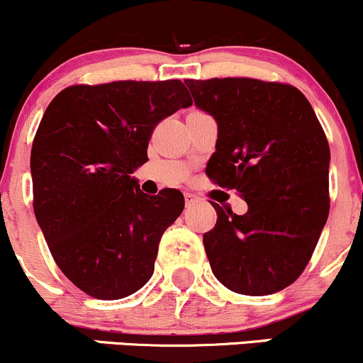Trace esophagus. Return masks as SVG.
<instances>
[{
	"mask_svg": "<svg viewBox=\"0 0 363 363\" xmlns=\"http://www.w3.org/2000/svg\"><path fill=\"white\" fill-rule=\"evenodd\" d=\"M197 201V196L196 194H190V192H186L185 194V202H186V206H190V204H194V202Z\"/></svg>",
	"mask_w": 363,
	"mask_h": 363,
	"instance_id": "1",
	"label": "esophagus"
}]
</instances>
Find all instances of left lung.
Masks as SVG:
<instances>
[{
	"mask_svg": "<svg viewBox=\"0 0 363 363\" xmlns=\"http://www.w3.org/2000/svg\"><path fill=\"white\" fill-rule=\"evenodd\" d=\"M185 84L218 123L206 174L247 202L242 216L213 202L216 225L202 237L213 274L245 296L286 289L306 268L329 216L330 150L322 124L287 83L213 77Z\"/></svg>",
	"mask_w": 363,
	"mask_h": 363,
	"instance_id": "8db88e82",
	"label": "left lung"
}]
</instances>
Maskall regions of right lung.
Here are the masks:
<instances>
[{
	"label": "right lung",
	"instance_id": "obj_1",
	"mask_svg": "<svg viewBox=\"0 0 363 363\" xmlns=\"http://www.w3.org/2000/svg\"><path fill=\"white\" fill-rule=\"evenodd\" d=\"M190 105L180 79L112 81L62 89L45 111L30 150L34 214L58 268L91 298H126L154 274L185 199L147 196L131 173L149 161L154 128Z\"/></svg>",
	"mask_w": 363,
	"mask_h": 363
}]
</instances>
